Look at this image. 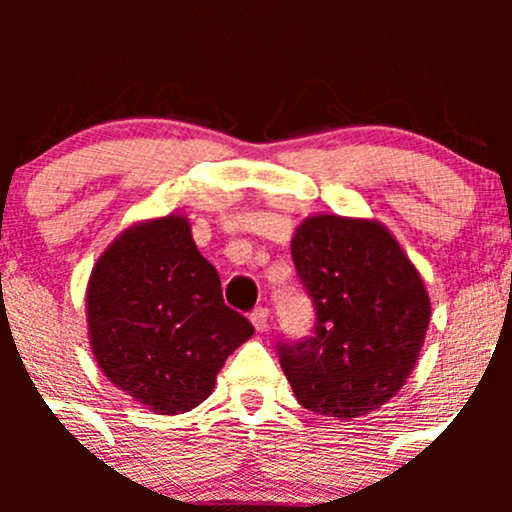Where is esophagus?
<instances>
[{
	"label": "esophagus",
	"instance_id": "1",
	"mask_svg": "<svg viewBox=\"0 0 512 512\" xmlns=\"http://www.w3.org/2000/svg\"><path fill=\"white\" fill-rule=\"evenodd\" d=\"M267 317H270V312H267V307H255L250 312V322L252 327L257 329V332H265L267 329Z\"/></svg>",
	"mask_w": 512,
	"mask_h": 512
}]
</instances>
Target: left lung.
<instances>
[{"label":"left lung","mask_w":512,"mask_h":512,"mask_svg":"<svg viewBox=\"0 0 512 512\" xmlns=\"http://www.w3.org/2000/svg\"><path fill=\"white\" fill-rule=\"evenodd\" d=\"M314 307L309 337L277 342L304 409L356 418L384 406L414 371L431 302L399 242L376 220L314 215L292 237Z\"/></svg>","instance_id":"8db88e82"}]
</instances>
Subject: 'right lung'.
<instances>
[{
	"instance_id": "1",
	"label": "right lung",
	"mask_w": 512,
	"mask_h": 512,
	"mask_svg": "<svg viewBox=\"0 0 512 512\" xmlns=\"http://www.w3.org/2000/svg\"><path fill=\"white\" fill-rule=\"evenodd\" d=\"M94 356L108 381L156 414H185L213 391L255 327L223 299L220 275L183 215L128 227L86 289Z\"/></svg>"
}]
</instances>
